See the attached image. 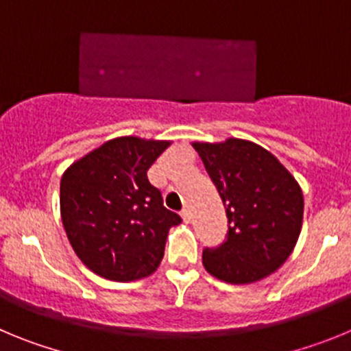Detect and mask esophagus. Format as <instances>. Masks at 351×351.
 <instances>
[{"mask_svg":"<svg viewBox=\"0 0 351 351\" xmlns=\"http://www.w3.org/2000/svg\"><path fill=\"white\" fill-rule=\"evenodd\" d=\"M180 215H182L183 222H185V223L191 222V211H189V208H183V210L180 211Z\"/></svg>","mask_w":351,"mask_h":351,"instance_id":"obj_1","label":"esophagus"}]
</instances>
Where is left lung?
I'll return each mask as SVG.
<instances>
[{
    "instance_id": "8db88e82",
    "label": "left lung",
    "mask_w": 351,
    "mask_h": 351,
    "mask_svg": "<svg viewBox=\"0 0 351 351\" xmlns=\"http://www.w3.org/2000/svg\"><path fill=\"white\" fill-rule=\"evenodd\" d=\"M226 206V241L204 248L203 264L226 283L269 276L292 254L301 234L304 199L280 160L257 143L229 138L192 143Z\"/></svg>"
}]
</instances>
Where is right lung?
Returning <instances> with one entry per match:
<instances>
[{
	"label": "right lung",
	"instance_id": "add662e5",
	"mask_svg": "<svg viewBox=\"0 0 351 351\" xmlns=\"http://www.w3.org/2000/svg\"><path fill=\"white\" fill-rule=\"evenodd\" d=\"M171 141L122 136L78 159L61 178V219L85 266L113 282L152 274L180 215L164 208L147 171Z\"/></svg>",
	"mask_w": 351,
	"mask_h": 351
}]
</instances>
